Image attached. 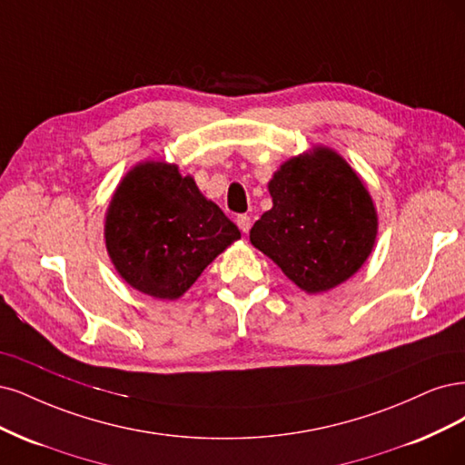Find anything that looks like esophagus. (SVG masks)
Masks as SVG:
<instances>
[{
  "instance_id": "34e87169",
  "label": "esophagus",
  "mask_w": 465,
  "mask_h": 465,
  "mask_svg": "<svg viewBox=\"0 0 465 465\" xmlns=\"http://www.w3.org/2000/svg\"><path fill=\"white\" fill-rule=\"evenodd\" d=\"M235 222H237V228L243 233H247L251 230V216L249 214H239Z\"/></svg>"
}]
</instances>
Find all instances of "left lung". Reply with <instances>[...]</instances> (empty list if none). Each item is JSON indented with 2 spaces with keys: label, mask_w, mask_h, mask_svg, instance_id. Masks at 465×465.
<instances>
[{
  "label": "left lung",
  "mask_w": 465,
  "mask_h": 465,
  "mask_svg": "<svg viewBox=\"0 0 465 465\" xmlns=\"http://www.w3.org/2000/svg\"><path fill=\"white\" fill-rule=\"evenodd\" d=\"M268 191L274 206L254 222L251 243L309 293L353 276L374 245L377 213L361 179L336 153L288 160Z\"/></svg>",
  "instance_id": "1"
}]
</instances>
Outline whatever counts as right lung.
<instances>
[{"label":"right lung","instance_id":"right-lung-1","mask_svg":"<svg viewBox=\"0 0 465 465\" xmlns=\"http://www.w3.org/2000/svg\"><path fill=\"white\" fill-rule=\"evenodd\" d=\"M242 237L177 166L146 162L117 187L106 216L110 257L134 290L177 299L218 254Z\"/></svg>","mask_w":465,"mask_h":465}]
</instances>
